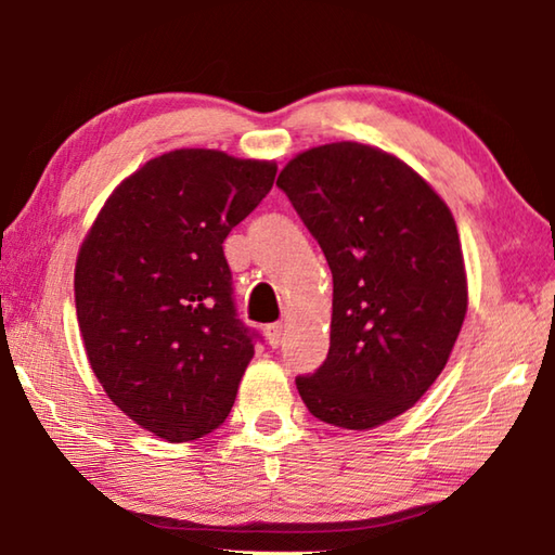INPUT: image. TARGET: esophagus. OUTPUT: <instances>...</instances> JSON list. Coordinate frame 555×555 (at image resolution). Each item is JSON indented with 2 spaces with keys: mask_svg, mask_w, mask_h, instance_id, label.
<instances>
[{
  "mask_svg": "<svg viewBox=\"0 0 555 555\" xmlns=\"http://www.w3.org/2000/svg\"><path fill=\"white\" fill-rule=\"evenodd\" d=\"M267 340H269V345L271 347H279L281 345V340H284V325L281 323H271V325H267Z\"/></svg>",
  "mask_w": 555,
  "mask_h": 555,
  "instance_id": "obj_1",
  "label": "esophagus"
}]
</instances>
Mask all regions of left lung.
<instances>
[{"label":"left lung","instance_id":"obj_1","mask_svg":"<svg viewBox=\"0 0 555 555\" xmlns=\"http://www.w3.org/2000/svg\"><path fill=\"white\" fill-rule=\"evenodd\" d=\"M276 185L333 271L331 350L296 377L300 399L323 424L377 428L430 389L463 327L453 212L409 164L357 142L300 152Z\"/></svg>","mask_w":555,"mask_h":555}]
</instances>
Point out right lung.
Wrapping results in <instances>:
<instances>
[{"label":"right lung","mask_w":555,"mask_h":555,"mask_svg":"<svg viewBox=\"0 0 555 555\" xmlns=\"http://www.w3.org/2000/svg\"><path fill=\"white\" fill-rule=\"evenodd\" d=\"M274 162L176 149L125 178L75 261V311L112 403L171 443L218 428L255 357L222 242L271 191Z\"/></svg>","instance_id":"right-lung-1"}]
</instances>
